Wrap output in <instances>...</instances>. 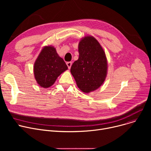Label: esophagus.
I'll return each mask as SVG.
<instances>
[{
	"instance_id": "obj_1",
	"label": "esophagus",
	"mask_w": 151,
	"mask_h": 151,
	"mask_svg": "<svg viewBox=\"0 0 151 151\" xmlns=\"http://www.w3.org/2000/svg\"><path fill=\"white\" fill-rule=\"evenodd\" d=\"M71 64H72V63H71V62H67V65L68 66V69H70V68H71Z\"/></svg>"
}]
</instances>
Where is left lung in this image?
<instances>
[{"label":"left lung","mask_w":151,"mask_h":151,"mask_svg":"<svg viewBox=\"0 0 151 151\" xmlns=\"http://www.w3.org/2000/svg\"><path fill=\"white\" fill-rule=\"evenodd\" d=\"M79 58L70 71L78 87L85 93L98 89L104 83L107 73L105 53L97 40L86 37L79 43Z\"/></svg>","instance_id":"8db88e82"}]
</instances>
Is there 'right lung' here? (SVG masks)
I'll list each match as a JSON object with an SVG mask.
<instances>
[{"mask_svg":"<svg viewBox=\"0 0 151 151\" xmlns=\"http://www.w3.org/2000/svg\"><path fill=\"white\" fill-rule=\"evenodd\" d=\"M68 67L52 46H45L37 58L34 67L37 83L44 88L51 86Z\"/></svg>","mask_w":151,"mask_h":151,"instance_id":"1","label":"right lung"}]
</instances>
